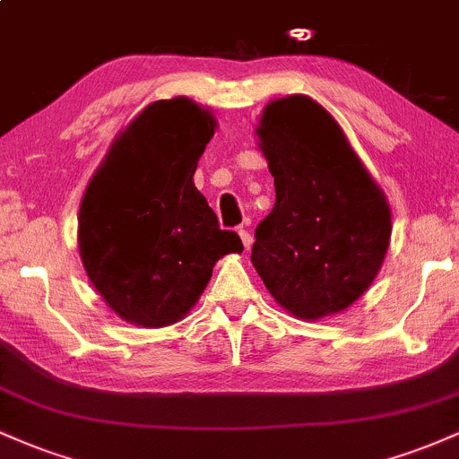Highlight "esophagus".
Returning a JSON list of instances; mask_svg holds the SVG:
<instances>
[{
    "instance_id": "obj_1",
    "label": "esophagus",
    "mask_w": 459,
    "mask_h": 459,
    "mask_svg": "<svg viewBox=\"0 0 459 459\" xmlns=\"http://www.w3.org/2000/svg\"><path fill=\"white\" fill-rule=\"evenodd\" d=\"M239 237H241V244H244V247L247 250V247L252 246V235H250V230H246L244 226H239Z\"/></svg>"
}]
</instances>
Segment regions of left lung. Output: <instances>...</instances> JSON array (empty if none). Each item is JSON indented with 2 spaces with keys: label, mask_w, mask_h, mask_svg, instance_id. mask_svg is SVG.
I'll use <instances>...</instances> for the list:
<instances>
[{
  "label": "left lung",
  "mask_w": 459,
  "mask_h": 459,
  "mask_svg": "<svg viewBox=\"0 0 459 459\" xmlns=\"http://www.w3.org/2000/svg\"><path fill=\"white\" fill-rule=\"evenodd\" d=\"M256 135L276 203L255 230L252 265L296 317L339 313L367 291L386 256V196L339 123L310 97L267 103Z\"/></svg>",
  "instance_id": "obj_1"
}]
</instances>
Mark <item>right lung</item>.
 <instances>
[{
    "mask_svg": "<svg viewBox=\"0 0 459 459\" xmlns=\"http://www.w3.org/2000/svg\"><path fill=\"white\" fill-rule=\"evenodd\" d=\"M215 118L186 97L135 116L88 183L79 209V255L118 317L142 328L183 319L215 261L241 252L194 186Z\"/></svg>",
    "mask_w": 459,
    "mask_h": 459,
    "instance_id": "1",
    "label": "right lung"
}]
</instances>
